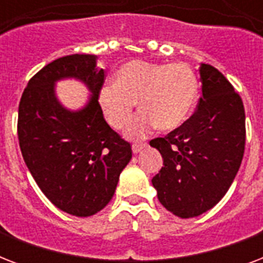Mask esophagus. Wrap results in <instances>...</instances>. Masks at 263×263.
<instances>
[{"label": "esophagus", "mask_w": 263, "mask_h": 263, "mask_svg": "<svg viewBox=\"0 0 263 263\" xmlns=\"http://www.w3.org/2000/svg\"><path fill=\"white\" fill-rule=\"evenodd\" d=\"M146 146H147V144H146V143L134 144V146H132V153H134V154H138V153L142 152V150H143V148L146 147Z\"/></svg>", "instance_id": "esophagus-1"}]
</instances>
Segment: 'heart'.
Here are the masks:
<instances>
[{
  "label": "heart",
  "instance_id": "b5f03b06",
  "mask_svg": "<svg viewBox=\"0 0 263 263\" xmlns=\"http://www.w3.org/2000/svg\"><path fill=\"white\" fill-rule=\"evenodd\" d=\"M198 76L187 64L129 61L105 84L98 102L107 124L124 129L134 117L135 105L142 111L128 128L129 139H142L154 128L175 131L191 117L198 99Z\"/></svg>",
  "mask_w": 263,
  "mask_h": 263
}]
</instances>
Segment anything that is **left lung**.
<instances>
[{"instance_id": "left-lung-1", "label": "left lung", "mask_w": 263, "mask_h": 263, "mask_svg": "<svg viewBox=\"0 0 263 263\" xmlns=\"http://www.w3.org/2000/svg\"><path fill=\"white\" fill-rule=\"evenodd\" d=\"M202 97L184 125L150 142L164 166L153 177L161 204L180 218L214 208L233 183L246 143L245 106L227 78L199 65Z\"/></svg>"}]
</instances>
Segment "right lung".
<instances>
[{
    "instance_id": "add662e5",
    "label": "right lung",
    "mask_w": 263,
    "mask_h": 263,
    "mask_svg": "<svg viewBox=\"0 0 263 263\" xmlns=\"http://www.w3.org/2000/svg\"><path fill=\"white\" fill-rule=\"evenodd\" d=\"M92 54L54 60L28 82L18 105L17 135L27 168L46 198L76 217L101 212L115 195L131 146L103 119L98 92L105 71ZM73 79L90 92L79 109L64 107L55 84Z\"/></svg>"
}]
</instances>
